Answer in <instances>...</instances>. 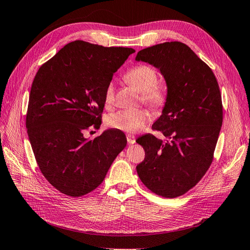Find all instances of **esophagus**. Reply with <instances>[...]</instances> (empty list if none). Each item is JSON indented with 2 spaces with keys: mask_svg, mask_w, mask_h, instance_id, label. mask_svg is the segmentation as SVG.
<instances>
[{
  "mask_svg": "<svg viewBox=\"0 0 250 250\" xmlns=\"http://www.w3.org/2000/svg\"><path fill=\"white\" fill-rule=\"evenodd\" d=\"M127 142H128V144H134L136 143V137L134 136H131V134H128L127 136Z\"/></svg>",
  "mask_w": 250,
  "mask_h": 250,
  "instance_id": "1",
  "label": "esophagus"
}]
</instances>
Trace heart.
I'll return each mask as SVG.
<instances>
[{
    "label": "heart",
    "mask_w": 250,
    "mask_h": 250,
    "mask_svg": "<svg viewBox=\"0 0 250 250\" xmlns=\"http://www.w3.org/2000/svg\"><path fill=\"white\" fill-rule=\"evenodd\" d=\"M128 83L141 92L142 102L153 110H161L168 99V88L164 83L158 82V72L153 67L145 64L133 66L125 73ZM114 85L109 83L104 92V103L107 107L113 104ZM149 113L144 109L120 110L111 113L106 123L110 128L132 133L140 130L148 121Z\"/></svg>",
    "instance_id": "1"
}]
</instances>
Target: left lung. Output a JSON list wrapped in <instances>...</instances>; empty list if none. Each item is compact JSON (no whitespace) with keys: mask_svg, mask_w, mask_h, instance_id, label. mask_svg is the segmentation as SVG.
<instances>
[{"mask_svg":"<svg viewBox=\"0 0 250 250\" xmlns=\"http://www.w3.org/2000/svg\"><path fill=\"white\" fill-rule=\"evenodd\" d=\"M164 76L168 99L152 125L168 139L153 134L137 140L145 150L137 166L148 189L164 198L183 195L197 185L210 167L223 122V105L212 70L186 44L165 42L138 52Z\"/></svg>","mask_w":250,"mask_h":250,"instance_id":"1","label":"left lung"}]
</instances>
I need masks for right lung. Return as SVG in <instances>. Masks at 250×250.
<instances>
[{
    "mask_svg": "<svg viewBox=\"0 0 250 250\" xmlns=\"http://www.w3.org/2000/svg\"><path fill=\"white\" fill-rule=\"evenodd\" d=\"M134 49L84 41L65 45L33 79L26 128L45 179L68 197H82L102 183L127 140L117 129L93 140L85 132L102 123L104 92Z\"/></svg>",
    "mask_w": 250,
    "mask_h": 250,
    "instance_id": "obj_1",
    "label": "right lung"
}]
</instances>
